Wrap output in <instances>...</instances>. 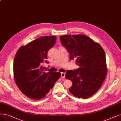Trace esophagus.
<instances>
[{
    "label": "esophagus",
    "mask_w": 121,
    "mask_h": 121,
    "mask_svg": "<svg viewBox=\"0 0 121 121\" xmlns=\"http://www.w3.org/2000/svg\"><path fill=\"white\" fill-rule=\"evenodd\" d=\"M65 73H64V72H61V78L62 79H64L65 78Z\"/></svg>",
    "instance_id": "obj_1"
}]
</instances>
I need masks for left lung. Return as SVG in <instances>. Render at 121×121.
I'll use <instances>...</instances> for the list:
<instances>
[{"instance_id": "left-lung-1", "label": "left lung", "mask_w": 121, "mask_h": 121, "mask_svg": "<svg viewBox=\"0 0 121 121\" xmlns=\"http://www.w3.org/2000/svg\"><path fill=\"white\" fill-rule=\"evenodd\" d=\"M60 40L69 52L70 60H75L79 66L66 72V79L72 82L70 92L77 98H88L100 88L107 74L105 52L97 43L83 35L61 36Z\"/></svg>"}]
</instances>
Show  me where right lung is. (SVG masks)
<instances>
[{
    "mask_svg": "<svg viewBox=\"0 0 121 121\" xmlns=\"http://www.w3.org/2000/svg\"><path fill=\"white\" fill-rule=\"evenodd\" d=\"M56 37L44 36L22 46L16 52L13 63L16 85L27 97L35 100L45 97L52 89L61 73L45 72L42 66L47 59V53L55 45Z\"/></svg>",
    "mask_w": 121,
    "mask_h": 121,
    "instance_id": "add662e5",
    "label": "right lung"
}]
</instances>
